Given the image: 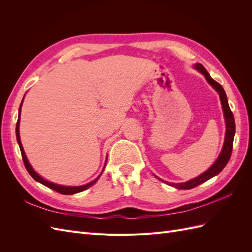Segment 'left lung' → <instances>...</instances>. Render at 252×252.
I'll list each match as a JSON object with an SVG mask.
<instances>
[{"mask_svg": "<svg viewBox=\"0 0 252 252\" xmlns=\"http://www.w3.org/2000/svg\"><path fill=\"white\" fill-rule=\"evenodd\" d=\"M193 67L195 68L197 71H200L204 75L206 81L208 82L209 85H211L212 88L215 89L220 95V104H222V109H223L224 118H225V124H226L225 140H224V144H223V148H222V150H220L218 158L216 159V162L213 163L205 172L200 174L199 177H196L194 179H191V180H189V181L184 182V183H167V182H165L166 184H168V185H170L174 188H177V189H192L196 186L203 184L204 182L208 181L209 179L216 177L217 174H219L220 171H222L224 169V167L227 165L228 161H229V158H230L231 151H232L233 138H234V133H235L234 118H233V114H232V112L229 108V104H228V100H227V95L225 94V90L223 89V87L220 86L218 82H216L210 77V74L207 72V70L205 69L202 64L196 63V64H194ZM158 179L161 180L159 178H158ZM161 181L164 182L163 180H161Z\"/></svg>", "mask_w": 252, "mask_h": 252, "instance_id": "8db88e82", "label": "left lung"}]
</instances>
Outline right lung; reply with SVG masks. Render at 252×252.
<instances>
[{
  "label": "right lung",
  "mask_w": 252,
  "mask_h": 252,
  "mask_svg": "<svg viewBox=\"0 0 252 252\" xmlns=\"http://www.w3.org/2000/svg\"><path fill=\"white\" fill-rule=\"evenodd\" d=\"M23 101H24V97H23V100H22L21 105H20V108H19V118H18V122H17V127H16V134H17V141H18V144H19L20 149H21V154H22L23 161H24V164H25V167H26L27 171H28L29 174L32 175V177L33 178V180H35L36 182L41 183V184L45 185V186L50 188V189H52V190H55V191H57V192H59V193H61V194H74V193H78V192H82V191H84V190H86V189H88L89 187L93 186V185L94 184V183H95L98 179H100V177L102 175V173H103V171H104V168H105L106 162H107V158H106L104 168H103L101 174L98 175V177H97L95 180L91 181L90 183H87V184L82 185V186H64V185H59V184H56V183H52V182H49V181H47V180L43 179L40 174H37V173L34 171V169L32 168V166L30 165V163H29V161H28V158H27V157H26V154H25V151H24V148H23V145H22L21 138H20V117H21V108H22Z\"/></svg>",
  "instance_id": "1"
}]
</instances>
